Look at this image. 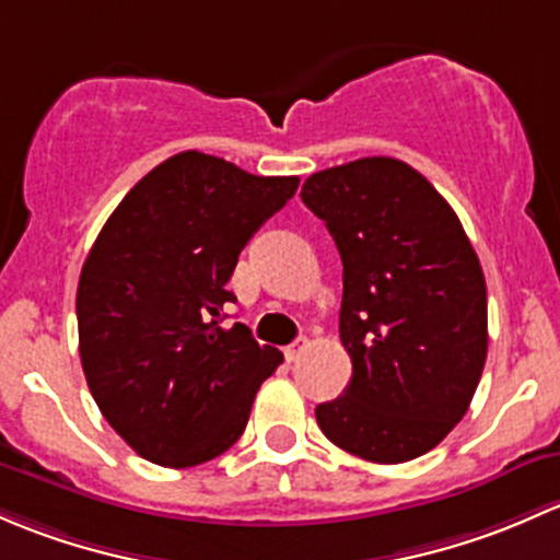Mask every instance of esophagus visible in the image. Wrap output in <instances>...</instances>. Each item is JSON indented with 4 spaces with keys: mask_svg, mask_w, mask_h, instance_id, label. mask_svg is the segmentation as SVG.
Returning <instances> with one entry per match:
<instances>
[{
    "mask_svg": "<svg viewBox=\"0 0 560 560\" xmlns=\"http://www.w3.org/2000/svg\"><path fill=\"white\" fill-rule=\"evenodd\" d=\"M307 348H310V339H304V337L296 339V342H291V345H288V348H285V359H288V361H296L299 355H302Z\"/></svg>",
    "mask_w": 560,
    "mask_h": 560,
    "instance_id": "1",
    "label": "esophagus"
}]
</instances>
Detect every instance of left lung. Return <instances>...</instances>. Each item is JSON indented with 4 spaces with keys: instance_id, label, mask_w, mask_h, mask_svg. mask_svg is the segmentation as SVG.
<instances>
[{
    "instance_id": "1",
    "label": "left lung",
    "mask_w": 560,
    "mask_h": 560,
    "mask_svg": "<svg viewBox=\"0 0 560 560\" xmlns=\"http://www.w3.org/2000/svg\"><path fill=\"white\" fill-rule=\"evenodd\" d=\"M302 201L342 256V396L315 407L323 434L374 464L440 445L471 405L488 353L480 258L453 207L390 155L310 175Z\"/></svg>"
}]
</instances>
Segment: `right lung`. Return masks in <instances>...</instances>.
<instances>
[{
	"label": "right lung",
	"instance_id": "obj_1",
	"mask_svg": "<svg viewBox=\"0 0 560 560\" xmlns=\"http://www.w3.org/2000/svg\"><path fill=\"white\" fill-rule=\"evenodd\" d=\"M199 151L177 153L124 196L78 282L80 361L120 440L170 469L226 453L280 350L221 328L247 240L296 194Z\"/></svg>",
	"mask_w": 560,
	"mask_h": 560
}]
</instances>
